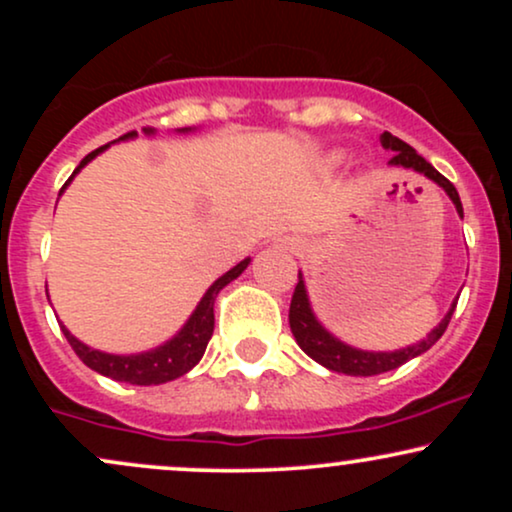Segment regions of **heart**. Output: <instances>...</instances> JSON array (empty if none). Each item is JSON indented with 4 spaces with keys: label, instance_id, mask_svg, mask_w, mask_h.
<instances>
[{
    "label": "heart",
    "instance_id": "obj_1",
    "mask_svg": "<svg viewBox=\"0 0 512 512\" xmlns=\"http://www.w3.org/2000/svg\"><path fill=\"white\" fill-rule=\"evenodd\" d=\"M342 158H344L342 154H332V158H330V161H332V163H339V161H342Z\"/></svg>",
    "mask_w": 512,
    "mask_h": 512
}]
</instances>
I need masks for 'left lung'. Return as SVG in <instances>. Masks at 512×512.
Masks as SVG:
<instances>
[{
  "label": "left lung",
  "instance_id": "8db88e82",
  "mask_svg": "<svg viewBox=\"0 0 512 512\" xmlns=\"http://www.w3.org/2000/svg\"><path fill=\"white\" fill-rule=\"evenodd\" d=\"M380 144H383L387 151L395 154L390 158V166L411 168L416 170V173L426 175L428 180H433L436 185H440L445 192H448L452 204H455L457 214L462 216V202H460V195H457L455 185H452L445 175H440L424 156L416 154L407 142L392 137L390 132L380 134ZM455 305L457 301L450 305L448 315L438 322L436 330H431V334H428L426 339H421L419 344L407 346V349H397V351H363V349H354V346L344 344L342 339H337L334 334H330L320 325V320L315 317L313 308H310V298H308V291H305L303 274L298 272V284H296V291H293L291 308H289V325L298 346H301L313 361L320 363V366L330 368L334 373L368 378V375H380V373H387V370H395L402 366V363H407L411 358L421 356L424 351L431 349V346L443 337V332L448 330V322L452 313H455Z\"/></svg>",
  "mask_w": 512,
  "mask_h": 512
}]
</instances>
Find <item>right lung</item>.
<instances>
[{
  "instance_id": "add662e5",
  "label": "right lung",
  "mask_w": 512,
  "mask_h": 512,
  "mask_svg": "<svg viewBox=\"0 0 512 512\" xmlns=\"http://www.w3.org/2000/svg\"><path fill=\"white\" fill-rule=\"evenodd\" d=\"M178 132H190V127L178 129ZM144 134H154V129L146 127ZM134 137H137V132H127V134H122L120 139H115V142H125V139H134ZM108 146L110 144L91 151V154H88L84 161L76 166L72 178L86 166V163H91L98 154H103ZM72 178L64 182L60 192H64V187L72 182ZM248 264H250V257H245L243 262H238L236 267L228 269L226 274L219 276V279L209 286L207 293H204L202 301L197 303L195 313H192L190 320L182 325V330L175 334L173 339H168L166 344L156 346V349H151V351H142V354H129V356L105 354V351L91 349V346L79 342V339H76L64 325H60V327H62L64 337H67V342L72 344V349L76 351V356H79L91 370L105 375V378H113V380H117V383H129V385L168 383V380L180 378V375H185L187 370L195 368L199 363V358L204 356L211 334H214L216 296H219V291L223 289V286H228L233 279H238V276L248 269Z\"/></svg>"
}]
</instances>
